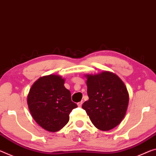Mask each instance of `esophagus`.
Listing matches in <instances>:
<instances>
[{
    "mask_svg": "<svg viewBox=\"0 0 156 156\" xmlns=\"http://www.w3.org/2000/svg\"><path fill=\"white\" fill-rule=\"evenodd\" d=\"M83 105V101H80V102L78 103V106H79V107H81Z\"/></svg>",
    "mask_w": 156,
    "mask_h": 156,
    "instance_id": "obj_1",
    "label": "esophagus"
}]
</instances>
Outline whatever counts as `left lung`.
Here are the masks:
<instances>
[{"instance_id": "8db88e82", "label": "left lung", "mask_w": 156, "mask_h": 156, "mask_svg": "<svg viewBox=\"0 0 156 156\" xmlns=\"http://www.w3.org/2000/svg\"><path fill=\"white\" fill-rule=\"evenodd\" d=\"M86 76L89 100L83 103V109L98 129H112L122 122L127 110L126 87L116 74L108 71Z\"/></svg>"}]
</instances>
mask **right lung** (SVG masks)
I'll return each instance as SVG.
<instances>
[{"label": "right lung", "mask_w": 156, "mask_h": 156, "mask_svg": "<svg viewBox=\"0 0 156 156\" xmlns=\"http://www.w3.org/2000/svg\"><path fill=\"white\" fill-rule=\"evenodd\" d=\"M65 79L49 75L39 78L30 90L28 105L35 122L50 132L60 130L68 123L69 114L78 105L71 101Z\"/></svg>", "instance_id": "obj_1"}]
</instances>
